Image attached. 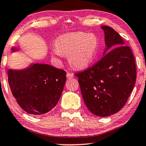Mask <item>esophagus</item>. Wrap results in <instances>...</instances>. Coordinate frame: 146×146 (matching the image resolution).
Instances as JSON below:
<instances>
[{
  "mask_svg": "<svg viewBox=\"0 0 146 146\" xmlns=\"http://www.w3.org/2000/svg\"><path fill=\"white\" fill-rule=\"evenodd\" d=\"M66 77L68 79H71L72 78L74 77V74L72 73H70V72H68L67 73V75H66Z\"/></svg>",
  "mask_w": 146,
  "mask_h": 146,
  "instance_id": "34e87169",
  "label": "esophagus"
}]
</instances>
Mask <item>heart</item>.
<instances>
[{"label": "heart", "instance_id": "obj_1", "mask_svg": "<svg viewBox=\"0 0 146 146\" xmlns=\"http://www.w3.org/2000/svg\"><path fill=\"white\" fill-rule=\"evenodd\" d=\"M55 54L68 56L70 65L76 70L87 68L94 62L99 52L100 40L95 34L83 32L60 36L55 42Z\"/></svg>", "mask_w": 146, "mask_h": 146}]
</instances>
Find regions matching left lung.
Segmentation results:
<instances>
[{"label":"left lung","instance_id":"left-lung-1","mask_svg":"<svg viewBox=\"0 0 146 146\" xmlns=\"http://www.w3.org/2000/svg\"><path fill=\"white\" fill-rule=\"evenodd\" d=\"M101 28L106 47L104 56L76 76L88 109L93 114L106 117L124 106L134 88L136 66L131 48L124 45L120 35L108 26Z\"/></svg>","mask_w":146,"mask_h":146}]
</instances>
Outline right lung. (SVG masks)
<instances>
[{
  "mask_svg": "<svg viewBox=\"0 0 146 146\" xmlns=\"http://www.w3.org/2000/svg\"><path fill=\"white\" fill-rule=\"evenodd\" d=\"M19 49L13 47V52ZM66 72L49 64H31L22 70L9 69L8 80L12 94L26 112L40 115L54 108L62 93Z\"/></svg>",
  "mask_w": 146,
  "mask_h": 146,
  "instance_id": "1",
  "label": "right lung"
}]
</instances>
